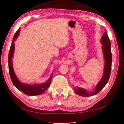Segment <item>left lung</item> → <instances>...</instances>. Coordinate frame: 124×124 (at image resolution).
Returning <instances> with one entry per match:
<instances>
[{
	"label": "left lung",
	"instance_id": "1",
	"mask_svg": "<svg viewBox=\"0 0 124 124\" xmlns=\"http://www.w3.org/2000/svg\"><path fill=\"white\" fill-rule=\"evenodd\" d=\"M101 41L103 45L102 49L105 59L103 75L102 79L96 86L95 91L93 92H88L86 90L80 89V88L75 89L74 90L75 93L79 96H81L83 97H89V96H93L98 93L105 86L109 79L111 70H112V52H111L110 41L107 32H104L101 40Z\"/></svg>",
	"mask_w": 124,
	"mask_h": 124
}]
</instances>
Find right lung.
Listing matches in <instances>:
<instances>
[{
    "label": "right lung",
    "mask_w": 124,
    "mask_h": 124,
    "mask_svg": "<svg viewBox=\"0 0 124 124\" xmlns=\"http://www.w3.org/2000/svg\"><path fill=\"white\" fill-rule=\"evenodd\" d=\"M19 30L17 31L15 34L13 38V40L11 43V47L9 50V57H8V62H9V71L10 76V78L12 81V83L17 89H18L23 93L26 94L28 96H35L39 95L44 92L50 86V83H51V79L52 75H51L50 79H49L46 83L44 84H41L38 85H28L22 84L18 80L17 78L16 77L14 71L13 70V67H12V58L13 56V54L15 49V45L14 44V41H15L17 37L18 34H19Z\"/></svg>",
    "instance_id": "right-lung-1"
}]
</instances>
